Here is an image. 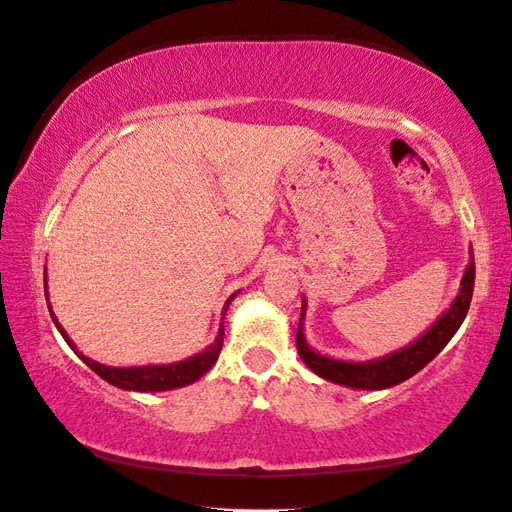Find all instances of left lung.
Masks as SVG:
<instances>
[{"label": "left lung", "mask_w": 512, "mask_h": 512, "mask_svg": "<svg viewBox=\"0 0 512 512\" xmlns=\"http://www.w3.org/2000/svg\"><path fill=\"white\" fill-rule=\"evenodd\" d=\"M472 289H475V256L470 258L466 274L461 278L459 296L452 301L450 310L443 314L419 341H414L412 345L403 347V350L394 352L390 356H383V359L368 361V363L336 361V359H330V356L314 352L312 347L305 343V336H303V314H305V303H303L301 323H298V330H296V350L301 354V359L305 361L307 368L332 383L347 385V388H359V390L392 388V385L406 381L412 374H417L419 370L426 368V365L435 359L443 347L448 345V341L455 336L459 325L464 323V318L470 310Z\"/></svg>", "instance_id": "obj_1"}]
</instances>
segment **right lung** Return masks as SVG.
<instances>
[{"label": "right lung", "mask_w": 512, "mask_h": 512, "mask_svg": "<svg viewBox=\"0 0 512 512\" xmlns=\"http://www.w3.org/2000/svg\"><path fill=\"white\" fill-rule=\"evenodd\" d=\"M234 298V296H231ZM229 298V301H231ZM229 301L225 303V310L229 307ZM48 312H51V307H48ZM51 318L57 330L64 336V341L69 343L73 350L75 345L73 341L66 336V332L62 330V325L57 323L55 314L51 312ZM225 318V312H223ZM223 339H225V330H223V323H220V330L216 341L211 343L205 352H200L196 356H191L187 361H180V363H171V365H142V368H111V365H100L91 359H86V356L80 354V359L89 365V368L102 376L106 383L115 385V388H122V390H133V392H162V390H173V388H182V385H189L198 381L202 374H207L211 368H214V363L218 361V354L223 350Z\"/></svg>", "instance_id": "obj_1"}]
</instances>
